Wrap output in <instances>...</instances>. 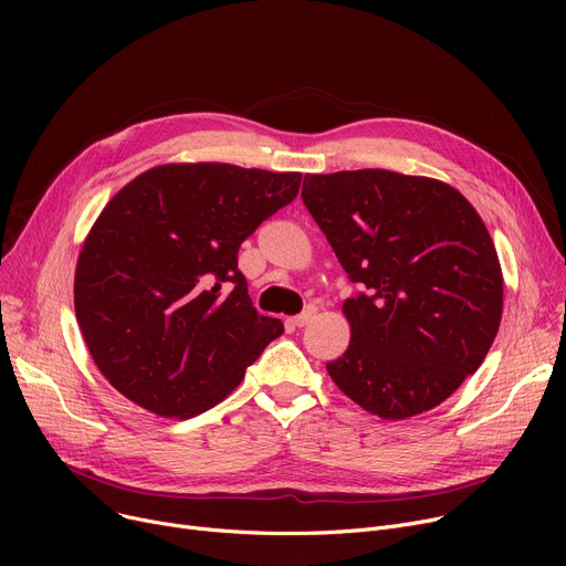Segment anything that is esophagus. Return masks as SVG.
Returning a JSON list of instances; mask_svg holds the SVG:
<instances>
[{"label":"esophagus","mask_w":566,"mask_h":566,"mask_svg":"<svg viewBox=\"0 0 566 566\" xmlns=\"http://www.w3.org/2000/svg\"><path fill=\"white\" fill-rule=\"evenodd\" d=\"M314 316H316V307H314V305H310V307H307V310H303L298 316H293V323L298 325V328H303V325H307Z\"/></svg>","instance_id":"obj_1"}]
</instances>
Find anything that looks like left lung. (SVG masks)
Listing matches in <instances>:
<instances>
[{
  "instance_id": "8db88e82",
  "label": "left lung",
  "mask_w": 566,
  "mask_h": 566,
  "mask_svg": "<svg viewBox=\"0 0 566 566\" xmlns=\"http://www.w3.org/2000/svg\"><path fill=\"white\" fill-rule=\"evenodd\" d=\"M307 211L348 280L350 344L337 388L382 420L436 408L480 369L502 316V271L470 201L388 169L307 174Z\"/></svg>"
}]
</instances>
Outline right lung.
<instances>
[{
  "mask_svg": "<svg viewBox=\"0 0 566 566\" xmlns=\"http://www.w3.org/2000/svg\"><path fill=\"white\" fill-rule=\"evenodd\" d=\"M303 174L160 165L103 208L75 271V316L114 388L163 418L220 403L284 333L261 316L238 248L291 203Z\"/></svg>",
  "mask_w": 566,
  "mask_h": 566,
  "instance_id": "obj_1",
  "label": "right lung"
}]
</instances>
